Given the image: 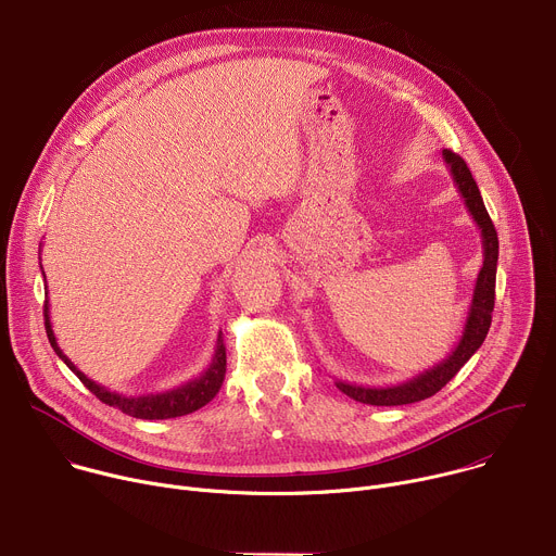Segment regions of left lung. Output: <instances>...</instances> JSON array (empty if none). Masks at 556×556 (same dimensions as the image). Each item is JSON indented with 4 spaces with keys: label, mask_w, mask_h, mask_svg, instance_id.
I'll use <instances>...</instances> for the list:
<instances>
[{
    "label": "left lung",
    "mask_w": 556,
    "mask_h": 556,
    "mask_svg": "<svg viewBox=\"0 0 556 556\" xmlns=\"http://www.w3.org/2000/svg\"><path fill=\"white\" fill-rule=\"evenodd\" d=\"M442 157L448 167L453 185L457 187L459 195L464 198V204H466L472 222L480 228L482 253H484V262H482L478 281H475V288H472V299L468 305L462 337L444 361L435 363L433 367H429L403 382L384 384V387H369V384H354L348 380H334V384L345 395H350V399H354L356 403L374 405V407H399V405H409V403H420L425 399H431V395L438 393L464 367V363L482 348V343L489 334L491 319H493L491 314L495 307V277H497V257H500L497 230L491 222V215L484 206L480 189H478V185H475L466 163L457 153H453L448 149L442 151Z\"/></svg>",
    "instance_id": "1"
}]
</instances>
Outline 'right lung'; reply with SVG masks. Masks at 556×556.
<instances>
[{
  "label": "right lung",
  "mask_w": 556,
  "mask_h": 556,
  "mask_svg": "<svg viewBox=\"0 0 556 556\" xmlns=\"http://www.w3.org/2000/svg\"><path fill=\"white\" fill-rule=\"evenodd\" d=\"M43 316H46L48 341H50L52 350L56 352V356L78 376V380H81L101 403H105L110 407H116L127 416H134V418H140V420H167V418H178V416L193 414V412H198L200 407H204L206 403H211L215 399V393L219 391V387L224 382L226 348H224V337L219 332L211 365L198 378H193V380H189L180 387H174L169 391H161V393H140V395L116 393V391L99 384L97 380L88 378L56 345V337H54L52 324H50V303H48V299H46V305H43Z\"/></svg>",
  "instance_id": "obj_1"
}]
</instances>
